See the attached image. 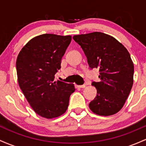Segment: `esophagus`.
<instances>
[{"instance_id": "1", "label": "esophagus", "mask_w": 146, "mask_h": 146, "mask_svg": "<svg viewBox=\"0 0 146 146\" xmlns=\"http://www.w3.org/2000/svg\"><path fill=\"white\" fill-rule=\"evenodd\" d=\"M76 88H85V85L84 84V85H76Z\"/></svg>"}]
</instances>
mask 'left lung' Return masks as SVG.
I'll return each mask as SVG.
<instances>
[{"instance_id":"left-lung-1","label":"left lung","mask_w":146,"mask_h":146,"mask_svg":"<svg viewBox=\"0 0 146 146\" xmlns=\"http://www.w3.org/2000/svg\"><path fill=\"white\" fill-rule=\"evenodd\" d=\"M73 38L84 52L89 67L100 69V82H92L98 94L90 102V109L102 116L118 113L133 84L134 64L128 50L113 36L102 32Z\"/></svg>"}]
</instances>
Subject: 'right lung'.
<instances>
[{"instance_id": "obj_1", "label": "right lung", "mask_w": 146, "mask_h": 146, "mask_svg": "<svg viewBox=\"0 0 146 146\" xmlns=\"http://www.w3.org/2000/svg\"><path fill=\"white\" fill-rule=\"evenodd\" d=\"M71 41V36L40 35L30 40L17 57L20 88L35 113L44 118H55L64 113L75 90L74 84L54 81Z\"/></svg>"}]
</instances>
